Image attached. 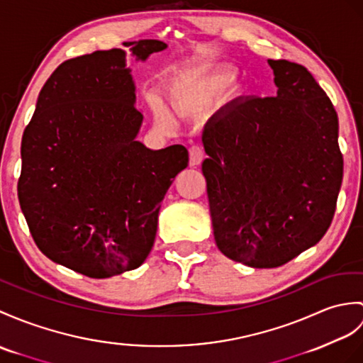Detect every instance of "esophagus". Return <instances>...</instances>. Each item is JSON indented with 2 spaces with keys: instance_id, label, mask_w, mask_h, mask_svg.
<instances>
[{
  "instance_id": "34e87169",
  "label": "esophagus",
  "mask_w": 363,
  "mask_h": 363,
  "mask_svg": "<svg viewBox=\"0 0 363 363\" xmlns=\"http://www.w3.org/2000/svg\"><path fill=\"white\" fill-rule=\"evenodd\" d=\"M189 155H190V165L191 167L199 165L202 162V159H204V148L201 145H191L189 148Z\"/></svg>"
}]
</instances>
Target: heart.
Segmentation results:
<instances>
[{
  "instance_id": "obj_1",
  "label": "heart",
  "mask_w": 363,
  "mask_h": 363,
  "mask_svg": "<svg viewBox=\"0 0 363 363\" xmlns=\"http://www.w3.org/2000/svg\"><path fill=\"white\" fill-rule=\"evenodd\" d=\"M235 82V74L224 71L216 74H195L184 77L173 89V105L179 111H189L195 109L199 105L216 94L227 86H230ZM156 119L162 123L170 122V116L161 105H155Z\"/></svg>"
}]
</instances>
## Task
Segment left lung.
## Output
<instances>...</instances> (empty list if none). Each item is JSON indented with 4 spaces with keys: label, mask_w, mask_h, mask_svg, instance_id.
Returning a JSON list of instances; mask_svg holds the SVG:
<instances>
[{
    "label": "left lung",
    "mask_w": 363,
    "mask_h": 363,
    "mask_svg": "<svg viewBox=\"0 0 363 363\" xmlns=\"http://www.w3.org/2000/svg\"><path fill=\"white\" fill-rule=\"evenodd\" d=\"M277 96L221 109L202 133V173L216 246L278 267L323 238L343 178L339 119L305 66L269 60Z\"/></svg>",
    "instance_id": "8db88e82"
}]
</instances>
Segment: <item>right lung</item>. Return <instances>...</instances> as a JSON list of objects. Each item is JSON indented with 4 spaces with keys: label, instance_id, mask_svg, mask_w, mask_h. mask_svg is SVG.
Wrapping results in <instances>:
<instances>
[{
    "label": "right lung",
    "instance_id": "add662e5",
    "mask_svg": "<svg viewBox=\"0 0 363 363\" xmlns=\"http://www.w3.org/2000/svg\"><path fill=\"white\" fill-rule=\"evenodd\" d=\"M139 60L167 48L125 43ZM125 50L63 62L41 88L21 139L18 199L37 247L91 278L139 267L155 244L161 202L189 165L182 145L136 140L142 113Z\"/></svg>",
    "mask_w": 363,
    "mask_h": 363
}]
</instances>
